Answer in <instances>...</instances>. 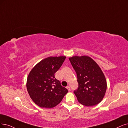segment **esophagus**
Here are the masks:
<instances>
[{
    "label": "esophagus",
    "instance_id": "esophagus-1",
    "mask_svg": "<svg viewBox=\"0 0 128 128\" xmlns=\"http://www.w3.org/2000/svg\"><path fill=\"white\" fill-rule=\"evenodd\" d=\"M66 88L68 91H70V87L69 86H67L66 87Z\"/></svg>",
    "mask_w": 128,
    "mask_h": 128
}]
</instances>
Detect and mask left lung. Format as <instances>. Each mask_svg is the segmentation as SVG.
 Instances as JSON below:
<instances>
[{"instance_id":"1","label":"left lung","mask_w":128,"mask_h":128,"mask_svg":"<svg viewBox=\"0 0 128 128\" xmlns=\"http://www.w3.org/2000/svg\"><path fill=\"white\" fill-rule=\"evenodd\" d=\"M77 75L78 88L74 91L78 101L91 106L100 103L106 90V81L96 63L86 56H73L69 58Z\"/></svg>"}]
</instances>
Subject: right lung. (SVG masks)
I'll return each mask as SVG.
<instances>
[{
	"instance_id": "add662e5",
	"label": "right lung",
	"mask_w": 128,
	"mask_h": 128,
	"mask_svg": "<svg viewBox=\"0 0 128 128\" xmlns=\"http://www.w3.org/2000/svg\"><path fill=\"white\" fill-rule=\"evenodd\" d=\"M65 58V56L47 58L36 65L28 75L27 91L32 100L39 106L53 108L68 92V89L61 86L54 75Z\"/></svg>"
}]
</instances>
